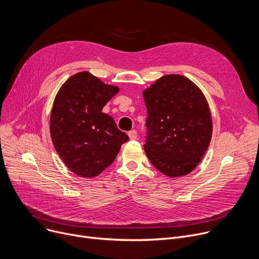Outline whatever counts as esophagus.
<instances>
[{
  "mask_svg": "<svg viewBox=\"0 0 259 259\" xmlns=\"http://www.w3.org/2000/svg\"><path fill=\"white\" fill-rule=\"evenodd\" d=\"M128 137H130V139L131 140H136L137 139V131H135V130H133V131H131V132H128Z\"/></svg>",
  "mask_w": 259,
  "mask_h": 259,
  "instance_id": "obj_1",
  "label": "esophagus"
}]
</instances>
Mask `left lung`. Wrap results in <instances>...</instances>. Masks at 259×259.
<instances>
[{
	"mask_svg": "<svg viewBox=\"0 0 259 259\" xmlns=\"http://www.w3.org/2000/svg\"><path fill=\"white\" fill-rule=\"evenodd\" d=\"M147 108L144 150L163 174L192 172L208 148L212 122L202 91L181 74H166L143 91Z\"/></svg>",
	"mask_w": 259,
	"mask_h": 259,
	"instance_id": "left-lung-1",
	"label": "left lung"
}]
</instances>
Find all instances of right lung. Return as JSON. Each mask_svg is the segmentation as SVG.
Returning <instances> with one entry per match:
<instances>
[{
    "label": "right lung",
    "mask_w": 259,
    "mask_h": 259,
    "mask_svg": "<svg viewBox=\"0 0 259 259\" xmlns=\"http://www.w3.org/2000/svg\"><path fill=\"white\" fill-rule=\"evenodd\" d=\"M119 91L88 71L71 75L58 91L51 113L54 147L74 174L94 177L110 166L128 140L103 108Z\"/></svg>",
    "instance_id": "add662e5"
}]
</instances>
